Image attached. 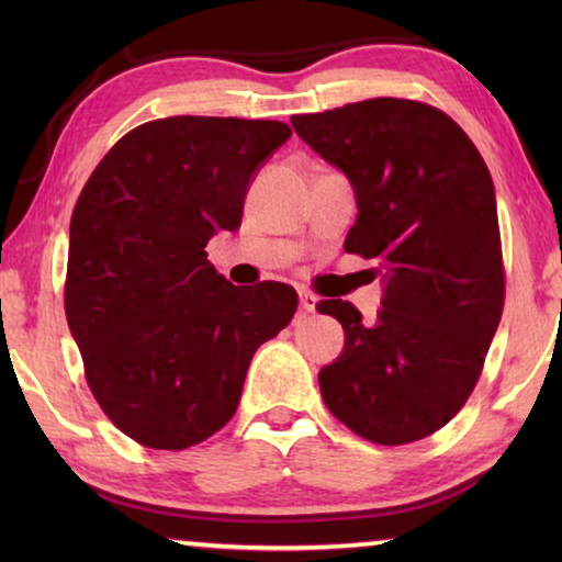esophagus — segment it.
Masks as SVG:
<instances>
[{"mask_svg": "<svg viewBox=\"0 0 562 562\" xmlns=\"http://www.w3.org/2000/svg\"><path fill=\"white\" fill-rule=\"evenodd\" d=\"M317 297L312 292H307V290H302L300 292V307L304 310V312H315L317 310Z\"/></svg>", "mask_w": 562, "mask_h": 562, "instance_id": "esophagus-1", "label": "esophagus"}]
</instances>
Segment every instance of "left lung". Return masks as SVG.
<instances>
[{
	"label": "left lung",
	"instance_id": "1",
	"mask_svg": "<svg viewBox=\"0 0 562 562\" xmlns=\"http://www.w3.org/2000/svg\"><path fill=\"white\" fill-rule=\"evenodd\" d=\"M292 126L345 170L359 215L345 250L384 278L374 322L345 300L319 302L345 327V351L319 372L322 398L361 439H426L479 382L506 300L496 190L479 148L443 111L367 99Z\"/></svg>",
	"mask_w": 562,
	"mask_h": 562
}]
</instances>
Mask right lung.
<instances>
[{"instance_id": "right-lung-1", "label": "right lung", "mask_w": 562, "mask_h": 562, "mask_svg": "<svg viewBox=\"0 0 562 562\" xmlns=\"http://www.w3.org/2000/svg\"><path fill=\"white\" fill-rule=\"evenodd\" d=\"M282 121L140 123L93 168L69 227L64 310L93 398L148 449L205 441L240 404L252 355L290 325L297 292L235 288L207 260L235 231Z\"/></svg>"}]
</instances>
